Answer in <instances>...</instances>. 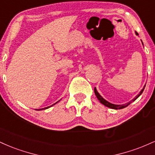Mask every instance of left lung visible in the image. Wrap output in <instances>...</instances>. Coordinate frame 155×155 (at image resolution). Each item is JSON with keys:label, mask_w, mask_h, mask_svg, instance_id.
Returning a JSON list of instances; mask_svg holds the SVG:
<instances>
[{"label": "left lung", "mask_w": 155, "mask_h": 155, "mask_svg": "<svg viewBox=\"0 0 155 155\" xmlns=\"http://www.w3.org/2000/svg\"><path fill=\"white\" fill-rule=\"evenodd\" d=\"M141 42H142V41H141ZM142 44H143V42H142ZM145 86H146V85H144V87H143V88L141 90H140V92H139V94H138V95L136 96V97H134V98H133L132 101H129V102H128V103H127V104H120V105H117V104H111V103L108 102V101H107L106 100H105V99L104 98V97H103L102 96H101V95H100V94H99V92L97 91V89H96L95 87V89H94V91H95V94L96 97H97V98L98 99V101H100V102L101 103V104H104V106H107L108 108H113V109H122V108H124L127 107V106H129V105L131 103L133 102V101H136V99L138 98V97H139V96H140V95H141L142 92H143V90H144Z\"/></svg>", "instance_id": "1"}]
</instances>
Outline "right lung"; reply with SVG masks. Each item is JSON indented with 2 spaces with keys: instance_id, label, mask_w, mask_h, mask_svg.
<instances>
[{
  "instance_id": "add662e5",
  "label": "right lung",
  "mask_w": 155,
  "mask_h": 155,
  "mask_svg": "<svg viewBox=\"0 0 155 155\" xmlns=\"http://www.w3.org/2000/svg\"><path fill=\"white\" fill-rule=\"evenodd\" d=\"M60 101H58V102H56V103H55V104H54L51 105L50 106H48V107H45V108H40V109H37V110L35 109V110H36V111H41V110H44V109H47V108H50V107H51V106H54V105H55V104H58V103Z\"/></svg>"
}]
</instances>
